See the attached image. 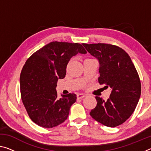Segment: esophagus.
Returning a JSON list of instances; mask_svg holds the SVG:
<instances>
[{"mask_svg":"<svg viewBox=\"0 0 151 151\" xmlns=\"http://www.w3.org/2000/svg\"><path fill=\"white\" fill-rule=\"evenodd\" d=\"M85 94H83V93H80V94H77V99H83L84 97H85Z\"/></svg>","mask_w":151,"mask_h":151,"instance_id":"1","label":"esophagus"}]
</instances>
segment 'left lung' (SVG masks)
<instances>
[{"label":"left lung","instance_id":"obj_1","mask_svg":"<svg viewBox=\"0 0 151 151\" xmlns=\"http://www.w3.org/2000/svg\"><path fill=\"white\" fill-rule=\"evenodd\" d=\"M83 45L99 60V83L111 89L107 101L95 97L97 104L90 112L91 116L104 126H119L131 116L139 101L141 85L139 74L122 48L104 43Z\"/></svg>","mask_w":151,"mask_h":151}]
</instances>
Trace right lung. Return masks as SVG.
Instances as JSON below:
<instances>
[{
  "mask_svg": "<svg viewBox=\"0 0 151 151\" xmlns=\"http://www.w3.org/2000/svg\"><path fill=\"white\" fill-rule=\"evenodd\" d=\"M86 54L79 43L51 42L28 58L20 76V94L30 119L43 128H52L65 121L76 95L58 99L56 87L65 77L66 66L73 56Z\"/></svg>",
  "mask_w": 151,
  "mask_h": 151,
  "instance_id": "1",
  "label": "right lung"
}]
</instances>
